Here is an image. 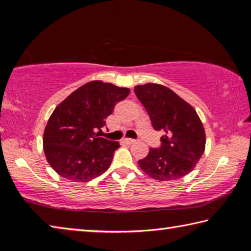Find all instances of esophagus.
Returning <instances> with one entry per match:
<instances>
[{
	"label": "esophagus",
	"instance_id": "34e87169",
	"mask_svg": "<svg viewBox=\"0 0 251 251\" xmlns=\"http://www.w3.org/2000/svg\"><path fill=\"white\" fill-rule=\"evenodd\" d=\"M125 142L128 143V144H134L136 141H135V139H133V138H125Z\"/></svg>",
	"mask_w": 251,
	"mask_h": 251
}]
</instances>
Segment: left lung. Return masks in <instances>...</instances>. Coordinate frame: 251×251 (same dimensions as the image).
Listing matches in <instances>:
<instances>
[{
    "mask_svg": "<svg viewBox=\"0 0 251 251\" xmlns=\"http://www.w3.org/2000/svg\"><path fill=\"white\" fill-rule=\"evenodd\" d=\"M155 130H161L160 148H150L138 165L152 179L175 180L194 171L205 151V128L196 110L164 85L147 83L134 88Z\"/></svg>",
    "mask_w": 251,
    "mask_h": 251,
    "instance_id": "1",
    "label": "left lung"
}]
</instances>
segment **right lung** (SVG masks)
Here are the masks:
<instances>
[{
	"instance_id": "right-lung-1",
	"label": "right lung",
	"mask_w": 251,
	"mask_h": 251,
	"mask_svg": "<svg viewBox=\"0 0 251 251\" xmlns=\"http://www.w3.org/2000/svg\"><path fill=\"white\" fill-rule=\"evenodd\" d=\"M129 88L92 80L55 107L44 129L46 159L59 176L86 182L107 171L118 142L99 137L114 106L126 99Z\"/></svg>"
}]
</instances>
